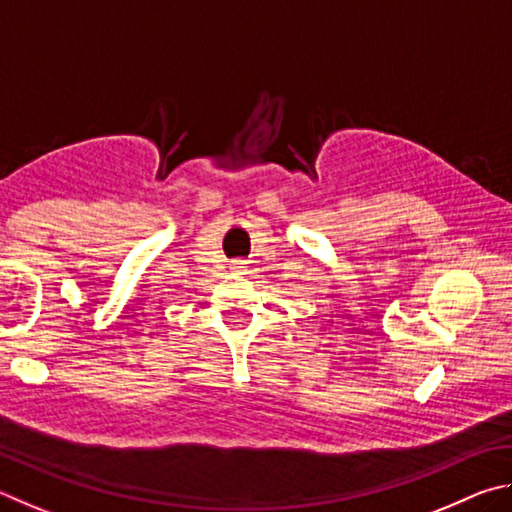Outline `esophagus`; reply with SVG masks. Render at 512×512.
Masks as SVG:
<instances>
[{
    "mask_svg": "<svg viewBox=\"0 0 512 512\" xmlns=\"http://www.w3.org/2000/svg\"><path fill=\"white\" fill-rule=\"evenodd\" d=\"M233 265H240V263H233Z\"/></svg>",
    "mask_w": 512,
    "mask_h": 512,
    "instance_id": "esophagus-1",
    "label": "esophagus"
}]
</instances>
